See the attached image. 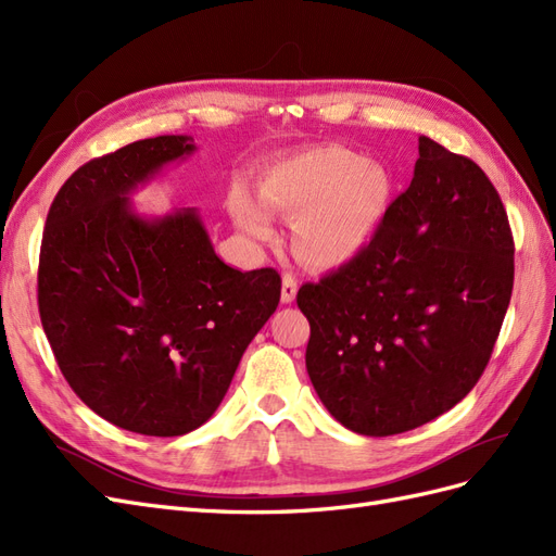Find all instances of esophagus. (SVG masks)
<instances>
[{
  "mask_svg": "<svg viewBox=\"0 0 556 556\" xmlns=\"http://www.w3.org/2000/svg\"><path fill=\"white\" fill-rule=\"evenodd\" d=\"M294 299H296V280L290 274H285L282 276V288H280V301H282V304H292Z\"/></svg>",
  "mask_w": 556,
  "mask_h": 556,
  "instance_id": "obj_1",
  "label": "esophagus"
}]
</instances>
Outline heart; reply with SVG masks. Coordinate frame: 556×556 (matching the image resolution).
Segmentation results:
<instances>
[{
	"label": "heart",
	"instance_id": "obj_1",
	"mask_svg": "<svg viewBox=\"0 0 556 556\" xmlns=\"http://www.w3.org/2000/svg\"><path fill=\"white\" fill-rule=\"evenodd\" d=\"M258 206L243 190L229 211L252 239H271L268 213L292 220V250L306 266L341 268L374 243L394 201L384 164L343 146H315L268 164L257 182Z\"/></svg>",
	"mask_w": 556,
	"mask_h": 556
}]
</instances>
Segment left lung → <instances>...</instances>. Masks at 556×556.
<instances>
[{
	"mask_svg": "<svg viewBox=\"0 0 556 556\" xmlns=\"http://www.w3.org/2000/svg\"><path fill=\"white\" fill-rule=\"evenodd\" d=\"M515 245L476 162L419 137L413 180L362 255L306 282V371L362 435L422 427L473 390L506 317Z\"/></svg>",
	"mask_w": 556,
	"mask_h": 556,
	"instance_id": "8db88e82",
	"label": "left lung"
}]
</instances>
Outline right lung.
<instances>
[{
	"mask_svg": "<svg viewBox=\"0 0 556 556\" xmlns=\"http://www.w3.org/2000/svg\"><path fill=\"white\" fill-rule=\"evenodd\" d=\"M194 150L166 134L83 164L48 211L39 257L41 325L66 382L106 422L162 439L217 410L280 301L278 271L225 264L197 208H134Z\"/></svg>",
	"mask_w": 556,
	"mask_h": 556,
	"instance_id": "add662e5",
	"label": "right lung"
}]
</instances>
